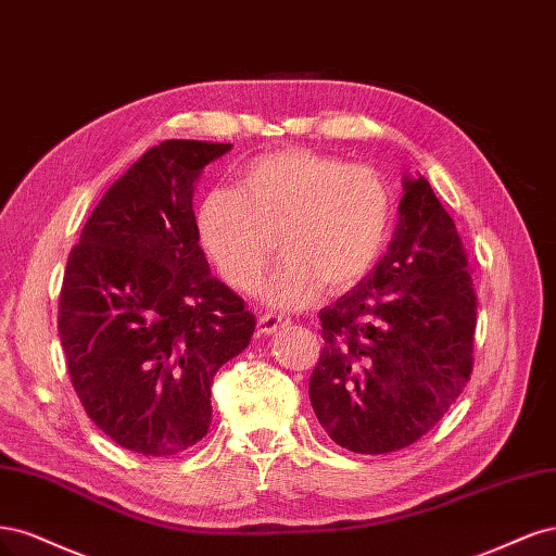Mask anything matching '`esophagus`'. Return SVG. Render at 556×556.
I'll use <instances>...</instances> for the list:
<instances>
[{
    "label": "esophagus",
    "mask_w": 556,
    "mask_h": 556,
    "mask_svg": "<svg viewBox=\"0 0 556 556\" xmlns=\"http://www.w3.org/2000/svg\"><path fill=\"white\" fill-rule=\"evenodd\" d=\"M289 324H291V320L286 318L283 314L267 312V314H263V316L258 318V332H261V334H273V332H277L279 328L289 326Z\"/></svg>",
    "instance_id": "esophagus-1"
}]
</instances>
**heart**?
Returning a JSON list of instances; mask_svg holds the SVG:
<instances>
[{
  "mask_svg": "<svg viewBox=\"0 0 556 556\" xmlns=\"http://www.w3.org/2000/svg\"><path fill=\"white\" fill-rule=\"evenodd\" d=\"M395 222L388 177L365 164L293 148L238 170L236 189H210L193 214L195 240L219 277L240 293L258 289L283 307L361 281L381 258Z\"/></svg>",
  "mask_w": 556,
  "mask_h": 556,
  "instance_id": "1",
  "label": "heart"
}]
</instances>
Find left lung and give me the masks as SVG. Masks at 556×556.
Masks as SVG:
<instances>
[{"mask_svg":"<svg viewBox=\"0 0 556 556\" xmlns=\"http://www.w3.org/2000/svg\"><path fill=\"white\" fill-rule=\"evenodd\" d=\"M476 314L469 254L453 217L422 175L406 180L388 254L318 312L324 346L309 400L320 427L361 455L416 443L471 379Z\"/></svg>","mask_w":556,"mask_h":556,"instance_id":"obj_1","label":"left lung"}]
</instances>
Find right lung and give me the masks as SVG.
I'll use <instances>...</instances> for the list:
<instances>
[{"label": "right lung", "mask_w": 556, "mask_h": 556, "mask_svg": "<svg viewBox=\"0 0 556 556\" xmlns=\"http://www.w3.org/2000/svg\"><path fill=\"white\" fill-rule=\"evenodd\" d=\"M230 142L164 140L103 193L66 261L58 330L76 395L105 437L173 457L210 429V386L256 328L210 275L193 180Z\"/></svg>", "instance_id": "obj_1"}]
</instances>
